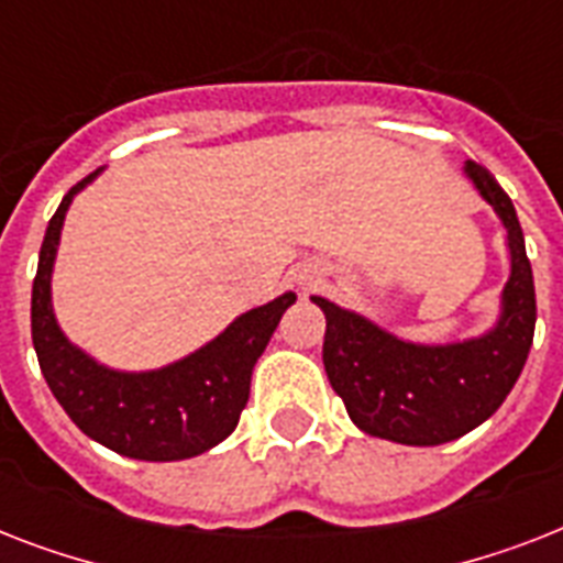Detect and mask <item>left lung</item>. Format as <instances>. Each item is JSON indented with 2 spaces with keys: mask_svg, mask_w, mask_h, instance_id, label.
<instances>
[{
  "mask_svg": "<svg viewBox=\"0 0 563 563\" xmlns=\"http://www.w3.org/2000/svg\"><path fill=\"white\" fill-rule=\"evenodd\" d=\"M464 178L508 233L511 274L490 330L462 342L420 344L312 295L327 318L324 371L333 391L362 432L394 444L438 446L485 423L515 388L532 347L538 307L515 203L479 163H464Z\"/></svg>",
  "mask_w": 563,
  "mask_h": 563,
  "instance_id": "1",
  "label": "left lung"
}]
</instances>
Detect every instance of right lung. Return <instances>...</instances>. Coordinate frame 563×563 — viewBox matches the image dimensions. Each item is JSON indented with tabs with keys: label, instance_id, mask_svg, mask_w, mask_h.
Wrapping results in <instances>:
<instances>
[{
	"label": "right lung",
	"instance_id": "add662e5",
	"mask_svg": "<svg viewBox=\"0 0 563 563\" xmlns=\"http://www.w3.org/2000/svg\"><path fill=\"white\" fill-rule=\"evenodd\" d=\"M99 175L101 169H96L64 195L43 236L31 289V339L40 371L75 427L101 446L140 462L192 459L236 429L256 360L298 295L286 291L247 309L212 342L163 368L119 371L101 365L66 339L52 307V272L66 212L75 195Z\"/></svg>",
	"mask_w": 563,
	"mask_h": 563
}]
</instances>
